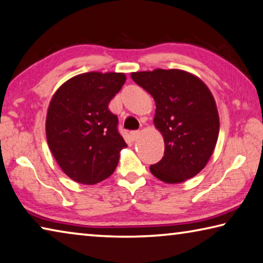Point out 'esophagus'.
<instances>
[{
	"mask_svg": "<svg viewBox=\"0 0 263 263\" xmlns=\"http://www.w3.org/2000/svg\"><path fill=\"white\" fill-rule=\"evenodd\" d=\"M140 134H141V133L139 130H134V132L130 133V136H132L133 140H137V139H139Z\"/></svg>",
	"mask_w": 263,
	"mask_h": 263,
	"instance_id": "34e87169",
	"label": "esophagus"
}]
</instances>
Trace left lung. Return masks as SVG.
I'll list each match as a JSON object with an SVG mask.
<instances>
[{
    "label": "left lung",
    "mask_w": 263,
    "mask_h": 263,
    "mask_svg": "<svg viewBox=\"0 0 263 263\" xmlns=\"http://www.w3.org/2000/svg\"><path fill=\"white\" fill-rule=\"evenodd\" d=\"M132 79L156 103L154 124L164 139V156L150 166L162 182L183 183L204 169L219 135V114L203 80L171 68L133 72Z\"/></svg>",
    "instance_id": "obj_1"
}]
</instances>
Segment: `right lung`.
Returning <instances> with one entry per match:
<instances>
[{
    "mask_svg": "<svg viewBox=\"0 0 263 263\" xmlns=\"http://www.w3.org/2000/svg\"><path fill=\"white\" fill-rule=\"evenodd\" d=\"M126 81L124 73L87 72L65 81L47 108L49 148L65 175L93 185L108 178L127 147L108 103Z\"/></svg>",
    "mask_w": 263,
    "mask_h": 263,
    "instance_id": "obj_1",
    "label": "right lung"
}]
</instances>
